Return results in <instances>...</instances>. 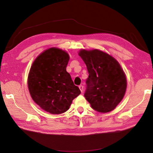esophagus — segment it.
<instances>
[{"label":"esophagus","mask_w":153,"mask_h":153,"mask_svg":"<svg viewBox=\"0 0 153 153\" xmlns=\"http://www.w3.org/2000/svg\"><path fill=\"white\" fill-rule=\"evenodd\" d=\"M79 89H80V90L81 91V92H83V91H84V86H83L82 85H79Z\"/></svg>","instance_id":"esophagus-1"}]
</instances>
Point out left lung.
Listing matches in <instances>:
<instances>
[{
  "instance_id": "left-lung-1",
  "label": "left lung",
  "mask_w": 153,
  "mask_h": 153,
  "mask_svg": "<svg viewBox=\"0 0 153 153\" xmlns=\"http://www.w3.org/2000/svg\"><path fill=\"white\" fill-rule=\"evenodd\" d=\"M89 73L85 99L97 112H109L121 102L126 89V78L118 62L102 51H80Z\"/></svg>"
}]
</instances>
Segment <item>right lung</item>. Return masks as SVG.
<instances>
[{"mask_svg":"<svg viewBox=\"0 0 153 153\" xmlns=\"http://www.w3.org/2000/svg\"><path fill=\"white\" fill-rule=\"evenodd\" d=\"M69 55L51 48L36 59L30 69L28 87L34 102L47 112H66L73 100L81 93L66 71Z\"/></svg>","mask_w":153,"mask_h":153,"instance_id":"1","label":"right lung"}]
</instances>
